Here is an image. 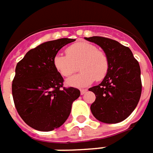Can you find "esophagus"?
<instances>
[{
    "mask_svg": "<svg viewBox=\"0 0 153 153\" xmlns=\"http://www.w3.org/2000/svg\"><path fill=\"white\" fill-rule=\"evenodd\" d=\"M87 92V90H80V94L83 95V94H85V93Z\"/></svg>",
    "mask_w": 153,
    "mask_h": 153,
    "instance_id": "1",
    "label": "esophagus"
}]
</instances>
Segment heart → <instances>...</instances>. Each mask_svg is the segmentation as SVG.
<instances>
[{
    "instance_id": "b5f03b06",
    "label": "heart",
    "mask_w": 153,
    "mask_h": 153,
    "mask_svg": "<svg viewBox=\"0 0 153 153\" xmlns=\"http://www.w3.org/2000/svg\"><path fill=\"white\" fill-rule=\"evenodd\" d=\"M66 54L57 53L53 57V66L63 77H69L78 70V75L66 81L69 86L83 88L96 81L102 80L109 71L107 55L98 48L86 42H78L67 48Z\"/></svg>"
}]
</instances>
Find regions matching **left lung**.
Masks as SVG:
<instances>
[{
  "instance_id": "left-lung-1",
  "label": "left lung",
  "mask_w": 153,
  "mask_h": 153,
  "mask_svg": "<svg viewBox=\"0 0 153 153\" xmlns=\"http://www.w3.org/2000/svg\"><path fill=\"white\" fill-rule=\"evenodd\" d=\"M85 38L100 47L110 63L109 71L102 82L89 89L96 96L90 106L91 112L104 123L120 122L132 113L141 97L139 63L131 49L117 41L103 37Z\"/></svg>"
}]
</instances>
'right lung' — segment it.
Segmentation results:
<instances>
[{"instance_id":"add662e5","label":"right lung","mask_w":153,"mask_h":153,"mask_svg":"<svg viewBox=\"0 0 153 153\" xmlns=\"http://www.w3.org/2000/svg\"><path fill=\"white\" fill-rule=\"evenodd\" d=\"M74 41L60 38L43 42L28 51L16 64L13 100L19 116L32 128L50 131L60 127L80 95L78 89L63 87V77L53 66L58 52Z\"/></svg>"}]
</instances>
